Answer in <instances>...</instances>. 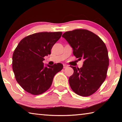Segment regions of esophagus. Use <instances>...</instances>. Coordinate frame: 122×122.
<instances>
[{"label": "esophagus", "mask_w": 122, "mask_h": 122, "mask_svg": "<svg viewBox=\"0 0 122 122\" xmlns=\"http://www.w3.org/2000/svg\"><path fill=\"white\" fill-rule=\"evenodd\" d=\"M68 67V66L67 65H63V68H66Z\"/></svg>", "instance_id": "1"}]
</instances>
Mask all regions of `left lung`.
<instances>
[{"label":"left lung","mask_w":122,"mask_h":122,"mask_svg":"<svg viewBox=\"0 0 122 122\" xmlns=\"http://www.w3.org/2000/svg\"><path fill=\"white\" fill-rule=\"evenodd\" d=\"M62 37L73 48L74 56L84 60L80 68L71 66L74 73L69 78L70 86L78 95H92L107 77L109 56L106 45L96 34L84 29L66 32Z\"/></svg>","instance_id":"1"}]
</instances>
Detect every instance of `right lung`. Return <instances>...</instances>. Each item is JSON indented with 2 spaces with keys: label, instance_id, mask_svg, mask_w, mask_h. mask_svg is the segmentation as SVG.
<instances>
[{
  "label": "right lung",
  "instance_id": "obj_1",
  "mask_svg": "<svg viewBox=\"0 0 122 122\" xmlns=\"http://www.w3.org/2000/svg\"><path fill=\"white\" fill-rule=\"evenodd\" d=\"M62 33L39 32L20 41L12 56V68L15 79L26 91L34 95L44 93L52 84L55 74L61 71L60 63L44 67V57L61 38Z\"/></svg>",
  "mask_w": 122,
  "mask_h": 122
}]
</instances>
